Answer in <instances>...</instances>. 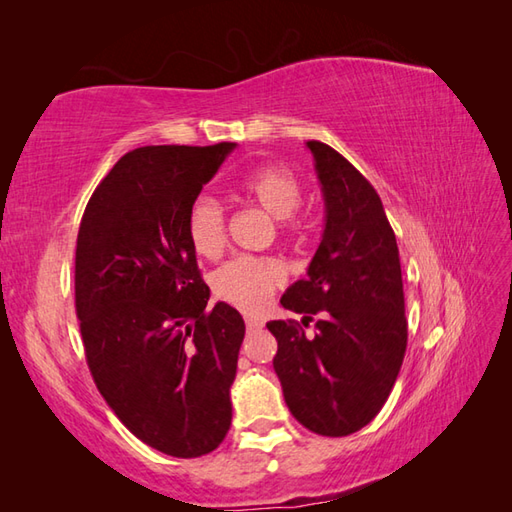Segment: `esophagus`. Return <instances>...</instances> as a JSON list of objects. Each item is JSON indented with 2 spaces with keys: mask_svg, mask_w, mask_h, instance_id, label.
Instances as JSON below:
<instances>
[{
  "mask_svg": "<svg viewBox=\"0 0 512 512\" xmlns=\"http://www.w3.org/2000/svg\"><path fill=\"white\" fill-rule=\"evenodd\" d=\"M245 325L249 331H252V329H263L265 322L260 318H254V316H245Z\"/></svg>",
  "mask_w": 512,
  "mask_h": 512,
  "instance_id": "1",
  "label": "esophagus"
}]
</instances>
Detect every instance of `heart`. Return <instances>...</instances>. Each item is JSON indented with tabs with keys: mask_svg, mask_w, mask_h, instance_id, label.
I'll use <instances>...</instances> for the list:
<instances>
[{
	"mask_svg": "<svg viewBox=\"0 0 512 512\" xmlns=\"http://www.w3.org/2000/svg\"><path fill=\"white\" fill-rule=\"evenodd\" d=\"M241 192L274 218L283 234H296L294 214L302 205V185L280 165H260L241 181ZM187 238L205 258L223 252L227 238L225 212L214 198H196L187 212ZM285 283V269L276 258L241 254L212 274L214 294L243 311H260L271 294Z\"/></svg>",
	"mask_w": 512,
	"mask_h": 512,
	"instance_id": "obj_1",
	"label": "heart"
}]
</instances>
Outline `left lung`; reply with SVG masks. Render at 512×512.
<instances>
[{"instance_id":"obj_1","label":"left lung","mask_w":512,"mask_h":512,"mask_svg":"<svg viewBox=\"0 0 512 512\" xmlns=\"http://www.w3.org/2000/svg\"><path fill=\"white\" fill-rule=\"evenodd\" d=\"M307 148L325 196V232L307 278L280 298L302 322L271 320L267 329L278 340L274 371L291 415L318 435L342 437L380 413L402 367L409 329L400 252L373 185L331 145Z\"/></svg>"}]
</instances>
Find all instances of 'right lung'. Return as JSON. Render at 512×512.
Masks as SVG:
<instances>
[{
  "label": "right lung",
  "instance_id": "obj_1",
  "mask_svg": "<svg viewBox=\"0 0 512 512\" xmlns=\"http://www.w3.org/2000/svg\"><path fill=\"white\" fill-rule=\"evenodd\" d=\"M236 143L145 145L123 154L83 212L75 307L103 400L141 442L201 457L232 424L229 387L245 322L210 300L187 238L203 185Z\"/></svg>",
  "mask_w": 512,
  "mask_h": 512
}]
</instances>
